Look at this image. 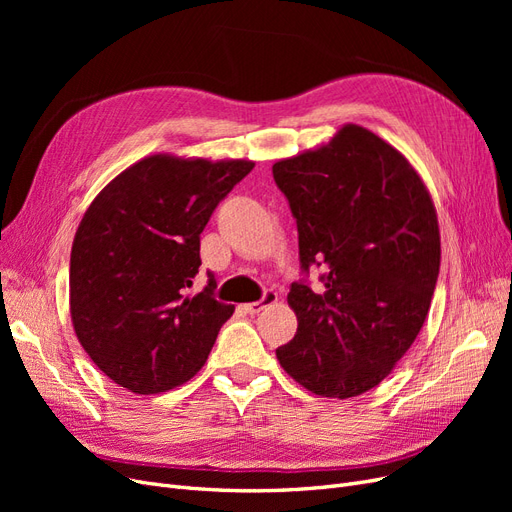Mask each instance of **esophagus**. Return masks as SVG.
<instances>
[{
  "instance_id": "34e87169",
  "label": "esophagus",
  "mask_w": 512,
  "mask_h": 512,
  "mask_svg": "<svg viewBox=\"0 0 512 512\" xmlns=\"http://www.w3.org/2000/svg\"><path fill=\"white\" fill-rule=\"evenodd\" d=\"M273 303H277V292L275 290H265V294H262V299L260 301H254V303H247V305H243V309L247 314H258V312H262V309H265L267 305H273Z\"/></svg>"
}]
</instances>
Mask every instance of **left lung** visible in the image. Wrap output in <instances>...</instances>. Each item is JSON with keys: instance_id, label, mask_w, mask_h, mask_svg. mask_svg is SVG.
<instances>
[{"instance_id": "obj_1", "label": "left lung", "mask_w": 512, "mask_h": 512, "mask_svg": "<svg viewBox=\"0 0 512 512\" xmlns=\"http://www.w3.org/2000/svg\"><path fill=\"white\" fill-rule=\"evenodd\" d=\"M299 230V327L275 350L286 374L320 397L378 386L427 318L440 273L433 200L412 164L367 128L346 123L331 143L273 164Z\"/></svg>"}]
</instances>
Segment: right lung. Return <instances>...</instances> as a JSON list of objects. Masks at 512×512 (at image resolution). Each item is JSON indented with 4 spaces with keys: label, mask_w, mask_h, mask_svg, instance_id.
<instances>
[{
    "label": "right lung",
    "mask_w": 512,
    "mask_h": 512,
    "mask_svg": "<svg viewBox=\"0 0 512 512\" xmlns=\"http://www.w3.org/2000/svg\"><path fill=\"white\" fill-rule=\"evenodd\" d=\"M250 160L156 153L94 198L70 254L74 333L100 371L138 395L188 382L205 365L235 305L213 299L215 280L190 294L200 232Z\"/></svg>",
    "instance_id": "add662e5"
}]
</instances>
